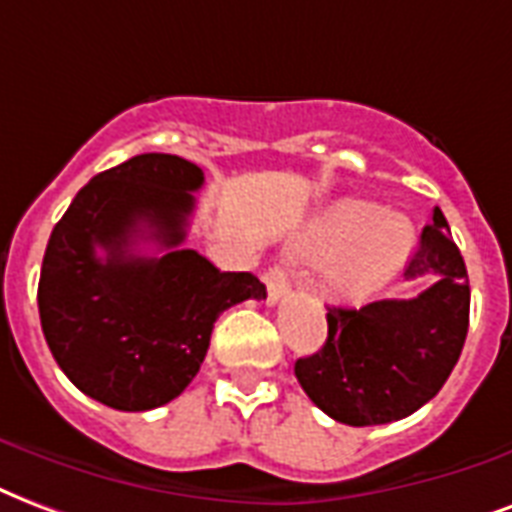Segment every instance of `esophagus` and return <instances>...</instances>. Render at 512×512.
Wrapping results in <instances>:
<instances>
[{"label":"esophagus","mask_w":512,"mask_h":512,"mask_svg":"<svg viewBox=\"0 0 512 512\" xmlns=\"http://www.w3.org/2000/svg\"><path fill=\"white\" fill-rule=\"evenodd\" d=\"M288 291H291V283H288V272L283 264H275L267 272V302L270 305H278L280 299L288 297Z\"/></svg>","instance_id":"34e87169"}]
</instances>
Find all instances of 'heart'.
I'll return each mask as SVG.
<instances>
[{"instance_id": "1", "label": "heart", "mask_w": 512, "mask_h": 512, "mask_svg": "<svg viewBox=\"0 0 512 512\" xmlns=\"http://www.w3.org/2000/svg\"><path fill=\"white\" fill-rule=\"evenodd\" d=\"M302 245L318 261L340 258L332 270L334 294L359 302L402 270L413 232L405 221H394L388 207L345 199L315 215L302 232Z\"/></svg>"}]
</instances>
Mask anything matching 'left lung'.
Masks as SVG:
<instances>
[{
    "label": "left lung",
    "instance_id": "left-lung-1",
    "mask_svg": "<svg viewBox=\"0 0 512 512\" xmlns=\"http://www.w3.org/2000/svg\"><path fill=\"white\" fill-rule=\"evenodd\" d=\"M405 275L429 278V286L413 299H380L361 310L329 307L324 348L294 364L307 397L340 424L407 418L437 397L459 361L470 326V280L440 207Z\"/></svg>",
    "mask_w": 512,
    "mask_h": 512
}]
</instances>
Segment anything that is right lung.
Here are the masks:
<instances>
[{"mask_svg": "<svg viewBox=\"0 0 512 512\" xmlns=\"http://www.w3.org/2000/svg\"><path fill=\"white\" fill-rule=\"evenodd\" d=\"M205 172L140 153L99 172L53 226L37 305L53 359L86 397L126 413L172 402L194 380L226 307L267 299L251 272L183 248ZM151 241L160 251H139Z\"/></svg>", "mask_w": 512, "mask_h": 512, "instance_id": "1", "label": "right lung"}]
</instances>
